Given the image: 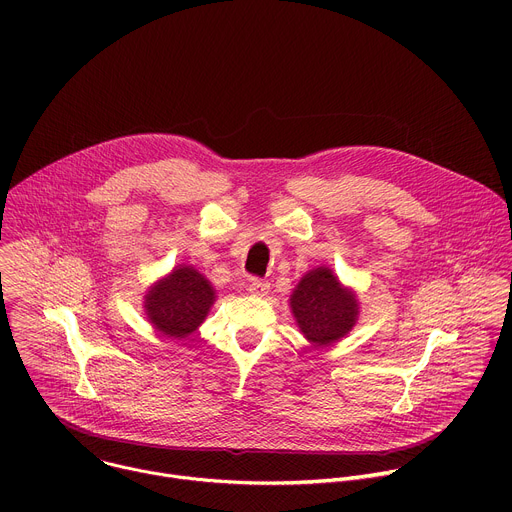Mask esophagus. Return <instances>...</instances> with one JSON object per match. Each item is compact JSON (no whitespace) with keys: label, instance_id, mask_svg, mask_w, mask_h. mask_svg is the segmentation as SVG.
Segmentation results:
<instances>
[{"label":"esophagus","instance_id":"esophagus-1","mask_svg":"<svg viewBox=\"0 0 512 512\" xmlns=\"http://www.w3.org/2000/svg\"><path fill=\"white\" fill-rule=\"evenodd\" d=\"M247 291H249V294H253V296H265L267 291H269V283L263 281V279L253 277V279L247 283Z\"/></svg>","mask_w":512,"mask_h":512}]
</instances>
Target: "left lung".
Here are the masks:
<instances>
[{"label": "left lung", "instance_id": "left-lung-1", "mask_svg": "<svg viewBox=\"0 0 512 512\" xmlns=\"http://www.w3.org/2000/svg\"><path fill=\"white\" fill-rule=\"evenodd\" d=\"M291 310L298 326L316 346H328L342 338L356 322L354 294L342 289L328 267L304 275L291 296Z\"/></svg>", "mask_w": 512, "mask_h": 512}]
</instances>
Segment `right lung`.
<instances>
[{"mask_svg":"<svg viewBox=\"0 0 512 512\" xmlns=\"http://www.w3.org/2000/svg\"><path fill=\"white\" fill-rule=\"evenodd\" d=\"M214 302V289L196 269L182 265L160 281L148 296L145 310L150 322L168 338L192 334Z\"/></svg>","mask_w":512,"mask_h":512,"instance_id":"1","label":"right lung"}]
</instances>
